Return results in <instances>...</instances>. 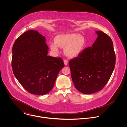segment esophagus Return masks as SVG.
I'll return each instance as SVG.
<instances>
[{"mask_svg": "<svg viewBox=\"0 0 127 127\" xmlns=\"http://www.w3.org/2000/svg\"><path fill=\"white\" fill-rule=\"evenodd\" d=\"M64 64H65V65H67L68 64V60H66V59H65V60H64Z\"/></svg>", "mask_w": 127, "mask_h": 127, "instance_id": "34e87169", "label": "esophagus"}]
</instances>
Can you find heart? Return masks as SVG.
Segmentation results:
<instances>
[{"mask_svg":"<svg viewBox=\"0 0 127 127\" xmlns=\"http://www.w3.org/2000/svg\"><path fill=\"white\" fill-rule=\"evenodd\" d=\"M85 46V40L82 35L77 33H66L59 35L55 41L50 43L51 49L58 51L59 47L64 48V53L70 58L77 57L83 50Z\"/></svg>","mask_w":127,"mask_h":127,"instance_id":"heart-1","label":"heart"}]
</instances>
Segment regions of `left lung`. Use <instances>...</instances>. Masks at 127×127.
<instances>
[{
    "instance_id": "1",
    "label": "left lung",
    "mask_w": 127,
    "mask_h": 127,
    "mask_svg": "<svg viewBox=\"0 0 127 127\" xmlns=\"http://www.w3.org/2000/svg\"><path fill=\"white\" fill-rule=\"evenodd\" d=\"M92 47L84 49L71 59L69 65L74 86L84 94L101 90L109 80L116 64V55L111 38L102 31Z\"/></svg>"
}]
</instances>
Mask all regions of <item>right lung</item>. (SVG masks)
I'll return each mask as SVG.
<instances>
[{
  "label": "right lung",
  "mask_w": 127,
  "mask_h": 127,
  "mask_svg": "<svg viewBox=\"0 0 127 127\" xmlns=\"http://www.w3.org/2000/svg\"><path fill=\"white\" fill-rule=\"evenodd\" d=\"M48 50L44 36L32 30L21 35L13 45V73L30 94L44 95L49 93L64 66L61 58L48 56Z\"/></svg>",
  "instance_id": "add662e5"
}]
</instances>
